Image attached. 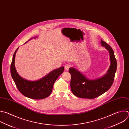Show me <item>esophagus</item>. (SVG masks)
<instances>
[{"label":"esophagus","instance_id":"1","mask_svg":"<svg viewBox=\"0 0 129 129\" xmlns=\"http://www.w3.org/2000/svg\"><path fill=\"white\" fill-rule=\"evenodd\" d=\"M65 70H68L69 69V68L70 67V65H69V64H66L65 65Z\"/></svg>","mask_w":129,"mask_h":129}]
</instances>
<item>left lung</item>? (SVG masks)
Masks as SVG:
<instances>
[{
    "instance_id": "obj_1",
    "label": "left lung",
    "mask_w": 129,
    "mask_h": 129,
    "mask_svg": "<svg viewBox=\"0 0 129 129\" xmlns=\"http://www.w3.org/2000/svg\"><path fill=\"white\" fill-rule=\"evenodd\" d=\"M102 46L109 51L111 64L107 73L101 78L90 80L74 68H70L69 72L71 75L70 87L76 97L86 99L95 98L107 91L113 84L117 68V62L111 47L102 40Z\"/></svg>"
}]
</instances>
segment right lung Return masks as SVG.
<instances>
[{"mask_svg": "<svg viewBox=\"0 0 129 129\" xmlns=\"http://www.w3.org/2000/svg\"><path fill=\"white\" fill-rule=\"evenodd\" d=\"M18 49V48L14 54L11 65V75L18 89L24 96L30 99L39 100L48 97L52 92L54 82L64 71V67L52 71L39 80L36 81L26 80L18 74L15 67V55Z\"/></svg>", "mask_w": 129, "mask_h": 129, "instance_id": "add662e5", "label": "right lung"}]
</instances>
